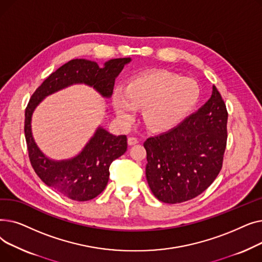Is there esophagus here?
Returning <instances> with one entry per match:
<instances>
[{
	"instance_id": "esophagus-1",
	"label": "esophagus",
	"mask_w": 262,
	"mask_h": 262,
	"mask_svg": "<svg viewBox=\"0 0 262 262\" xmlns=\"http://www.w3.org/2000/svg\"><path fill=\"white\" fill-rule=\"evenodd\" d=\"M127 142H128V144H129V145H135V144H137V143L139 142V140L137 139L136 137H128Z\"/></svg>"
}]
</instances>
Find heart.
<instances>
[{
  "label": "heart",
  "mask_w": 262,
  "mask_h": 262,
  "mask_svg": "<svg viewBox=\"0 0 262 262\" xmlns=\"http://www.w3.org/2000/svg\"><path fill=\"white\" fill-rule=\"evenodd\" d=\"M200 95L196 82L167 71H156L133 79L125 89L115 91L113 104L124 122L135 119L137 108H144L146 125L166 130L178 125L194 107Z\"/></svg>",
  "instance_id": "1"
}]
</instances>
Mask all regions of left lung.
<instances>
[{
	"label": "left lung",
	"instance_id": "obj_1",
	"mask_svg": "<svg viewBox=\"0 0 262 262\" xmlns=\"http://www.w3.org/2000/svg\"><path fill=\"white\" fill-rule=\"evenodd\" d=\"M227 118L226 105L213 86L211 98L198 112L146 139V181L159 201L183 203L213 183L223 164Z\"/></svg>",
	"mask_w": 262,
	"mask_h": 262
}]
</instances>
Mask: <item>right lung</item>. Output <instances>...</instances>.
Wrapping results in <instances>:
<instances>
[{
  "mask_svg": "<svg viewBox=\"0 0 262 262\" xmlns=\"http://www.w3.org/2000/svg\"><path fill=\"white\" fill-rule=\"evenodd\" d=\"M130 60L129 57L110 59L100 68L95 61L72 59L53 72L27 104L24 133L32 167L47 186L73 201L85 202L102 193L109 180L110 164L126 152V136H115L100 126L77 156L56 161L41 152L33 138L34 110L46 96L74 84H86L104 98H110L116 77Z\"/></svg>",
  "mask_w": 262,
  "mask_h": 262,
  "instance_id": "add662e5",
  "label": "right lung"
}]
</instances>
